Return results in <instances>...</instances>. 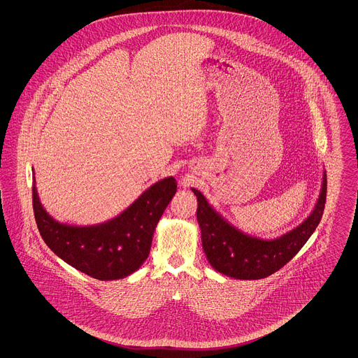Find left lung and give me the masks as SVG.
<instances>
[{"mask_svg":"<svg viewBox=\"0 0 358 358\" xmlns=\"http://www.w3.org/2000/svg\"><path fill=\"white\" fill-rule=\"evenodd\" d=\"M326 189L324 173L320 199L306 220L280 238L263 240L245 235L231 225L209 205L201 192L192 187L197 196V222L208 262L216 271L235 279L255 280L276 273L299 252L318 227L324 213Z\"/></svg>","mask_w":358,"mask_h":358,"instance_id":"1","label":"left lung"}]
</instances>
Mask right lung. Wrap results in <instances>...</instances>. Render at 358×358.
I'll use <instances>...</instances> for the list:
<instances>
[{"instance_id":"right-lung-1","label":"right lung","mask_w":358,"mask_h":358,"mask_svg":"<svg viewBox=\"0 0 358 358\" xmlns=\"http://www.w3.org/2000/svg\"><path fill=\"white\" fill-rule=\"evenodd\" d=\"M176 192V178H164L115 219L75 227L56 222L45 212L34 178V219L45 244L69 266L99 280L122 279L136 271L148 259L157 222Z\"/></svg>"}]
</instances>
